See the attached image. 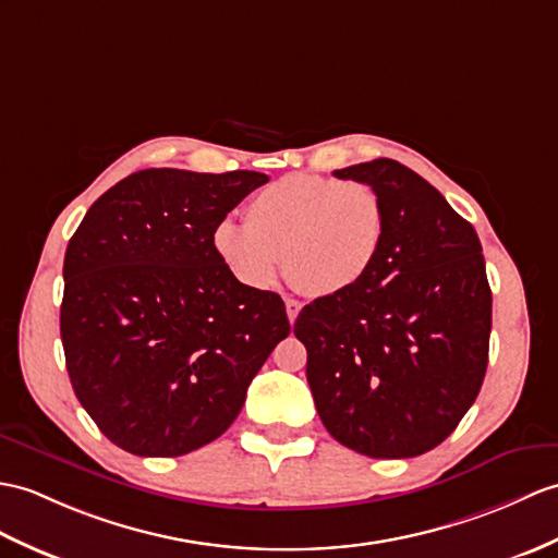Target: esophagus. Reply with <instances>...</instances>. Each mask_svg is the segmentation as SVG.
Returning <instances> with one entry per match:
<instances>
[{"instance_id":"1","label":"esophagus","mask_w":558,"mask_h":558,"mask_svg":"<svg viewBox=\"0 0 558 558\" xmlns=\"http://www.w3.org/2000/svg\"><path fill=\"white\" fill-rule=\"evenodd\" d=\"M284 308H288V318H290V323H294V320H296V316H300L302 304L296 302V300H288V302H284Z\"/></svg>"}]
</instances>
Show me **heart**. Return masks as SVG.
Masks as SVG:
<instances>
[{
	"mask_svg": "<svg viewBox=\"0 0 558 558\" xmlns=\"http://www.w3.org/2000/svg\"><path fill=\"white\" fill-rule=\"evenodd\" d=\"M385 228V202L371 183L284 175L247 202L244 226L223 220L211 242L216 256L244 288L268 290L284 264L294 288L330 296L366 278L383 247Z\"/></svg>",
	"mask_w": 558,
	"mask_h": 558,
	"instance_id": "1",
	"label": "heart"
}]
</instances>
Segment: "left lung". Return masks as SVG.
I'll use <instances>...</instances> for the list:
<instances>
[{
  "label": "left lung",
  "instance_id": "left-lung-1",
  "mask_svg": "<svg viewBox=\"0 0 558 558\" xmlns=\"http://www.w3.org/2000/svg\"><path fill=\"white\" fill-rule=\"evenodd\" d=\"M380 192L383 247L366 278L296 316L326 430L371 459H411L454 433L487 371L492 292L477 232L404 163L335 171Z\"/></svg>",
  "mask_w": 558,
  "mask_h": 558
}]
</instances>
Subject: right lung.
<instances>
[{
  "instance_id": "right-lung-1",
  "label": "right lung",
  "mask_w": 558,
  "mask_h": 558,
  "mask_svg": "<svg viewBox=\"0 0 558 558\" xmlns=\"http://www.w3.org/2000/svg\"><path fill=\"white\" fill-rule=\"evenodd\" d=\"M266 173L147 168L89 206L63 258L73 392L116 447L183 457L223 435L290 335L280 294L250 290L214 230Z\"/></svg>"
}]
</instances>
